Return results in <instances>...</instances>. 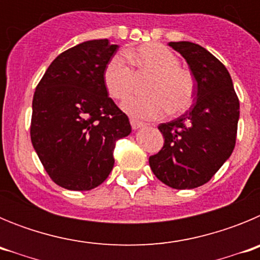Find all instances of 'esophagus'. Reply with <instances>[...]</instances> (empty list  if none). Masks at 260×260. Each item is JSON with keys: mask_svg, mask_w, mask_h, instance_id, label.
<instances>
[{"mask_svg": "<svg viewBox=\"0 0 260 260\" xmlns=\"http://www.w3.org/2000/svg\"><path fill=\"white\" fill-rule=\"evenodd\" d=\"M130 123H132L133 130H138V128H142V127H144V126H146V123L141 122V121H138V119H135V118L130 119Z\"/></svg>", "mask_w": 260, "mask_h": 260, "instance_id": "esophagus-1", "label": "esophagus"}]
</instances>
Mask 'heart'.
Here are the masks:
<instances>
[{"label":"heart","instance_id":"b5f03b06","mask_svg":"<svg viewBox=\"0 0 260 260\" xmlns=\"http://www.w3.org/2000/svg\"><path fill=\"white\" fill-rule=\"evenodd\" d=\"M125 56L134 71L121 56H114L103 73V83L114 100H125L134 91L135 75H151L146 84L147 96L128 99L122 109L138 119H152L172 113H182L194 100V79L189 71L180 68V59L161 44H144L128 49ZM136 74L134 75V73Z\"/></svg>","mask_w":260,"mask_h":260}]
</instances>
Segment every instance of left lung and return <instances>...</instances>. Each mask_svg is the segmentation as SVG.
Instances as JSON below:
<instances>
[{
  "label": "left lung",
  "mask_w": 260,
  "mask_h": 260,
  "mask_svg": "<svg viewBox=\"0 0 260 260\" xmlns=\"http://www.w3.org/2000/svg\"><path fill=\"white\" fill-rule=\"evenodd\" d=\"M169 47L186 59L194 75L195 103L182 116L158 126L164 146L148 161L153 174L169 187L195 189L231 157L240 102L229 71L206 48L190 41H171Z\"/></svg>",
  "instance_id": "1"
}]
</instances>
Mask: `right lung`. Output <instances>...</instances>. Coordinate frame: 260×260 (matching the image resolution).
<instances>
[{
	"instance_id": "obj_1",
	"label": "right lung",
	"mask_w": 260,
	"mask_h": 260,
	"mask_svg": "<svg viewBox=\"0 0 260 260\" xmlns=\"http://www.w3.org/2000/svg\"><path fill=\"white\" fill-rule=\"evenodd\" d=\"M118 45L88 40L49 65L32 100L31 142L58 186L98 187L113 169L116 142L132 133L128 118L108 96L103 73Z\"/></svg>"
}]
</instances>
